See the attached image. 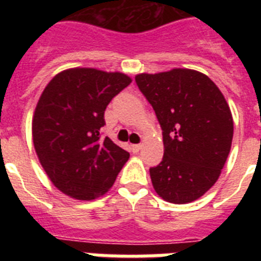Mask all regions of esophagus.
Instances as JSON below:
<instances>
[{
  "mask_svg": "<svg viewBox=\"0 0 261 261\" xmlns=\"http://www.w3.org/2000/svg\"><path fill=\"white\" fill-rule=\"evenodd\" d=\"M141 147H142L141 144H135V145H132V151H133V153H138V151L141 150Z\"/></svg>",
  "mask_w": 261,
  "mask_h": 261,
  "instance_id": "esophagus-1",
  "label": "esophagus"
}]
</instances>
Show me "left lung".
<instances>
[{"instance_id": "left-lung-1", "label": "left lung", "mask_w": 261, "mask_h": 261, "mask_svg": "<svg viewBox=\"0 0 261 261\" xmlns=\"http://www.w3.org/2000/svg\"><path fill=\"white\" fill-rule=\"evenodd\" d=\"M163 130L162 162L150 168L154 190L165 201L187 204L214 186L231 149L234 121L213 81L193 69L136 75Z\"/></svg>"}]
</instances>
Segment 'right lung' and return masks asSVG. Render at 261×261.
Wrapping results in <instances>:
<instances>
[{
	"instance_id": "add662e5",
	"label": "right lung",
	"mask_w": 261,
	"mask_h": 261,
	"mask_svg": "<svg viewBox=\"0 0 261 261\" xmlns=\"http://www.w3.org/2000/svg\"><path fill=\"white\" fill-rule=\"evenodd\" d=\"M132 82L120 71L71 68L43 90L32 117V140L41 167L57 190L75 200L105 195L129 153L100 138L105 111Z\"/></svg>"
}]
</instances>
